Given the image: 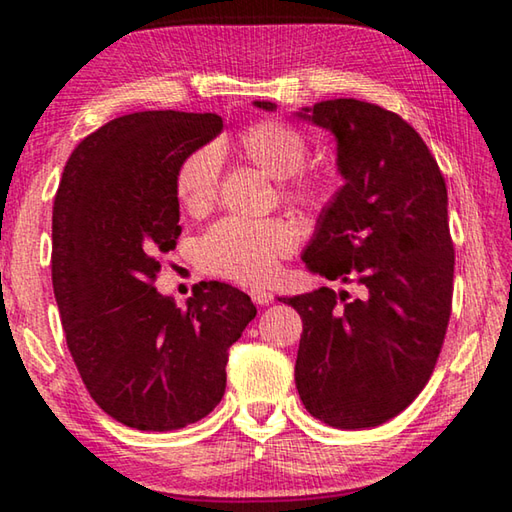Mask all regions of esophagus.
Instances as JSON below:
<instances>
[{
	"mask_svg": "<svg viewBox=\"0 0 512 512\" xmlns=\"http://www.w3.org/2000/svg\"><path fill=\"white\" fill-rule=\"evenodd\" d=\"M250 298H253L255 305H268V302H273V298H275V296H273L271 291L255 287V289H250Z\"/></svg>",
	"mask_w": 512,
	"mask_h": 512,
	"instance_id": "34e87169",
	"label": "esophagus"
}]
</instances>
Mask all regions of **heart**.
I'll return each instance as SVG.
<instances>
[{
  "label": "heart",
  "instance_id": "1",
  "mask_svg": "<svg viewBox=\"0 0 512 512\" xmlns=\"http://www.w3.org/2000/svg\"><path fill=\"white\" fill-rule=\"evenodd\" d=\"M235 149L271 178L280 180L284 203L309 214H325L339 198V176L332 169L305 167L309 140L289 121L266 117L248 124L237 135ZM221 158L214 146H198L180 160L173 176L178 203L192 216L212 210L219 196ZM298 246V228L282 216L241 219L225 216L198 241L203 271L239 284H262L275 273L277 262Z\"/></svg>",
  "mask_w": 512,
  "mask_h": 512
}]
</instances>
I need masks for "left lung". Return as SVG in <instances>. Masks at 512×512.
Segmentation results:
<instances>
[{
    "mask_svg": "<svg viewBox=\"0 0 512 512\" xmlns=\"http://www.w3.org/2000/svg\"><path fill=\"white\" fill-rule=\"evenodd\" d=\"M300 117L336 135L345 178L302 262L361 296L280 298L302 318L296 386L329 427H377L420 395L443 350L454 296L445 178L409 121L375 103L320 101Z\"/></svg>",
    "mask_w": 512,
    "mask_h": 512,
    "instance_id": "8db88e82",
    "label": "left lung"
}]
</instances>
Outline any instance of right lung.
<instances>
[{
    "instance_id": "1",
    "label": "right lung",
    "mask_w": 512,
    "mask_h": 512,
    "mask_svg": "<svg viewBox=\"0 0 512 512\" xmlns=\"http://www.w3.org/2000/svg\"><path fill=\"white\" fill-rule=\"evenodd\" d=\"M219 115L144 110L103 124L65 164L51 219V282L67 348L110 418L171 431L225 391L232 343L255 318L244 291L201 282L187 307L155 291L158 257L180 237L173 176L221 133Z\"/></svg>"
}]
</instances>
